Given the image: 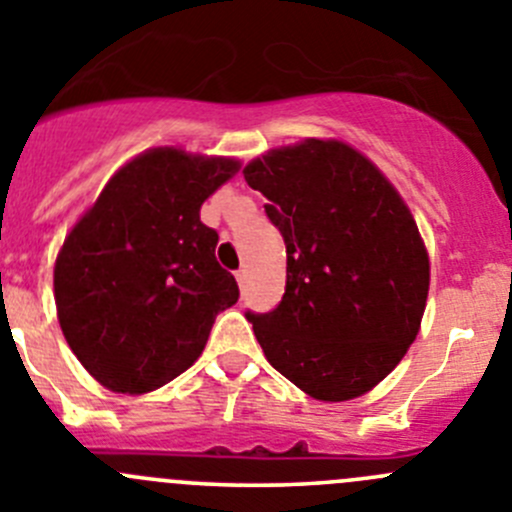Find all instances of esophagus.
<instances>
[{
    "instance_id": "esophagus-1",
    "label": "esophagus",
    "mask_w": 512,
    "mask_h": 512,
    "mask_svg": "<svg viewBox=\"0 0 512 512\" xmlns=\"http://www.w3.org/2000/svg\"><path fill=\"white\" fill-rule=\"evenodd\" d=\"M234 278H237L240 288H245V283H247V270H245V267H240V270L234 272Z\"/></svg>"
}]
</instances>
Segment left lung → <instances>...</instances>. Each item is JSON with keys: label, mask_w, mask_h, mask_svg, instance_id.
I'll list each match as a JSON object with an SVG mask.
<instances>
[{"label": "left lung", "mask_w": 512, "mask_h": 512, "mask_svg": "<svg viewBox=\"0 0 512 512\" xmlns=\"http://www.w3.org/2000/svg\"><path fill=\"white\" fill-rule=\"evenodd\" d=\"M242 174L288 252L278 308L245 313L267 361L313 399L366 394L404 358L427 305L429 257L407 204L338 141L275 148Z\"/></svg>", "instance_id": "1"}]
</instances>
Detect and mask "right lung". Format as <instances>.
<instances>
[{
    "label": "right lung",
    "mask_w": 512,
    "mask_h": 512,
    "mask_svg": "<svg viewBox=\"0 0 512 512\" xmlns=\"http://www.w3.org/2000/svg\"><path fill=\"white\" fill-rule=\"evenodd\" d=\"M240 161L154 148L123 166L55 262L65 341L103 386L143 394L184 374L240 288L214 257L204 199Z\"/></svg>",
    "instance_id": "obj_1"
}]
</instances>
